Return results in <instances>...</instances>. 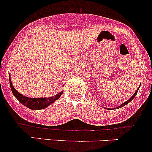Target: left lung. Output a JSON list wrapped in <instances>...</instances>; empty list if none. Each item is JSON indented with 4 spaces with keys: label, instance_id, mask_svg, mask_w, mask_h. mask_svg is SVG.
I'll use <instances>...</instances> for the list:
<instances>
[{
    "label": "left lung",
    "instance_id": "left-lung-1",
    "mask_svg": "<svg viewBox=\"0 0 152 152\" xmlns=\"http://www.w3.org/2000/svg\"><path fill=\"white\" fill-rule=\"evenodd\" d=\"M140 87H139L138 88H137V90H136L135 92H134V94L132 95V97L130 98V99H129V100H127L126 102H124L123 104H121L120 106H118V107H116V108H106V107H103V108H104V109H107V110H114V109H118V108H121V107H124V106H125V105H126L127 104H128V103H129L130 102H132V99H134V97H135V96H136V95H137V92H138V90H139V88H140Z\"/></svg>",
    "mask_w": 152,
    "mask_h": 152
}]
</instances>
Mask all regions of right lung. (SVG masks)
Returning a JSON list of instances; mask_svg holds the SVG:
<instances>
[{
  "instance_id": "right-lung-1",
  "label": "right lung",
  "mask_w": 152,
  "mask_h": 152,
  "mask_svg": "<svg viewBox=\"0 0 152 152\" xmlns=\"http://www.w3.org/2000/svg\"><path fill=\"white\" fill-rule=\"evenodd\" d=\"M10 84L11 90H12V93L15 96V97L22 104H23L28 108L31 110H42L46 107H48L51 104H53L55 101L58 100L60 98L61 95L62 94L63 92H60L58 94L55 95V96H51L49 98H28L25 96H23L21 93L17 91L13 87L12 84V81L10 78Z\"/></svg>"
}]
</instances>
